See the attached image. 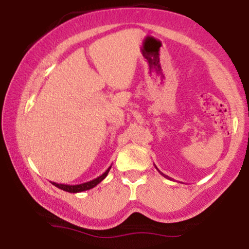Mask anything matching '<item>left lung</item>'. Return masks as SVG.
<instances>
[{
  "label": "left lung",
  "mask_w": 249,
  "mask_h": 249,
  "mask_svg": "<svg viewBox=\"0 0 249 249\" xmlns=\"http://www.w3.org/2000/svg\"><path fill=\"white\" fill-rule=\"evenodd\" d=\"M156 168H157V166H156ZM157 170H158V168H157ZM158 171H159V170H158ZM159 173H160V174H161V176H164V177H165V178H167V179H171V180H173L172 178H170V177L165 176V174H164V173H161V172H160V171H159Z\"/></svg>",
  "instance_id": "8db88e82"
}]
</instances>
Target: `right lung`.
<instances>
[{"label":"right lung","mask_w":249,"mask_h":249,"mask_svg":"<svg viewBox=\"0 0 249 249\" xmlns=\"http://www.w3.org/2000/svg\"><path fill=\"white\" fill-rule=\"evenodd\" d=\"M110 168H111V166L108 167L107 170L102 174V176L97 177L96 179L90 180V181H88V182H83V184H79V185H65V184H58V182H53V181H51V184L55 185L56 187L61 188V190H63V191H65V192H69V193L84 192V191L91 190V188H93L95 186H97V185H98L99 182L102 181V180H104L105 177L107 176V173H108V171H110Z\"/></svg>","instance_id":"obj_1"}]
</instances>
